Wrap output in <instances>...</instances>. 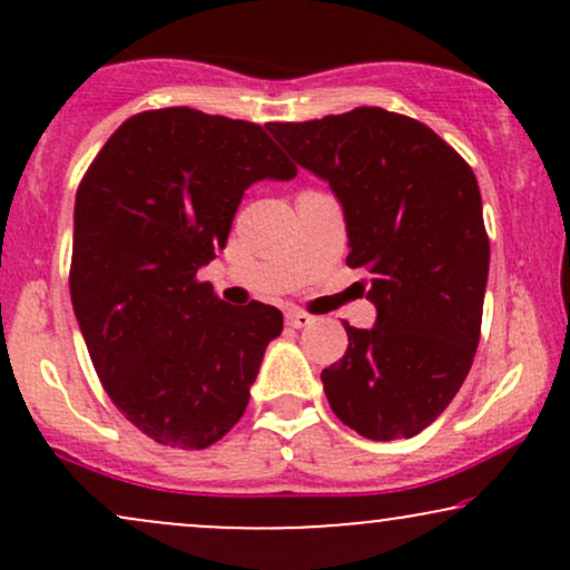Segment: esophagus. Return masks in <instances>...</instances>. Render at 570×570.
Listing matches in <instances>:
<instances>
[{
	"label": "esophagus",
	"instance_id": "1",
	"mask_svg": "<svg viewBox=\"0 0 570 570\" xmlns=\"http://www.w3.org/2000/svg\"><path fill=\"white\" fill-rule=\"evenodd\" d=\"M286 324L294 326V330H305V326L313 324V316L305 311H289L286 313Z\"/></svg>",
	"mask_w": 570,
	"mask_h": 570
}]
</instances>
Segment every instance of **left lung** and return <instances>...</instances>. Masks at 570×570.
Instances as JSON below:
<instances>
[{
	"mask_svg": "<svg viewBox=\"0 0 570 570\" xmlns=\"http://www.w3.org/2000/svg\"><path fill=\"white\" fill-rule=\"evenodd\" d=\"M299 166L330 181L348 267L370 273L372 330L322 372L330 407L375 442L421 434L453 402L480 343L490 240L474 171L429 126L381 107L267 122Z\"/></svg>",
	"mask_w": 570,
	"mask_h": 570,
	"instance_id": "1",
	"label": "left lung"
}]
</instances>
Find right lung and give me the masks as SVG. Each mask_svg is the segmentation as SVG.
Wrapping results in <instances>:
<instances>
[{"label":"right lung","mask_w":570,"mask_h":570,"mask_svg":"<svg viewBox=\"0 0 570 570\" xmlns=\"http://www.w3.org/2000/svg\"><path fill=\"white\" fill-rule=\"evenodd\" d=\"M263 126L189 107L128 117L75 200L69 289L115 407L155 442L203 450L246 412L278 307L217 299L198 267L225 248L259 179H292Z\"/></svg>","instance_id":"add662e5"}]
</instances>
